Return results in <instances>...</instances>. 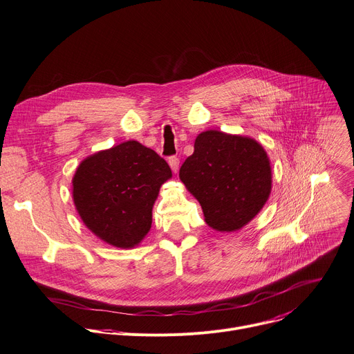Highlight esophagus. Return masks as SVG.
Here are the masks:
<instances>
[{
    "instance_id": "1",
    "label": "esophagus",
    "mask_w": 354,
    "mask_h": 354,
    "mask_svg": "<svg viewBox=\"0 0 354 354\" xmlns=\"http://www.w3.org/2000/svg\"><path fill=\"white\" fill-rule=\"evenodd\" d=\"M169 165H170V167H171V170H173V173H177L178 171V167H180V160L177 158V157H169Z\"/></svg>"
}]
</instances>
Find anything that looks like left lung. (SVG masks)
<instances>
[{
  "instance_id": "1",
  "label": "left lung",
  "mask_w": 354,
  "mask_h": 354,
  "mask_svg": "<svg viewBox=\"0 0 354 354\" xmlns=\"http://www.w3.org/2000/svg\"><path fill=\"white\" fill-rule=\"evenodd\" d=\"M180 180L201 205L204 221L220 232L251 223L272 189L270 160L248 136L205 130L180 169Z\"/></svg>"
}]
</instances>
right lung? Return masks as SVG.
Returning a JSON list of instances; mask_svg holds the SVG:
<instances>
[{"label": "right lung", "mask_w": 354, "mask_h": 354, "mask_svg": "<svg viewBox=\"0 0 354 354\" xmlns=\"http://www.w3.org/2000/svg\"><path fill=\"white\" fill-rule=\"evenodd\" d=\"M171 177L166 160L127 140L80 161L72 178V198L92 234L109 245L130 250L150 231L160 187Z\"/></svg>", "instance_id": "add662e5"}]
</instances>
